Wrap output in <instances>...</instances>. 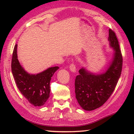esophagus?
Instances as JSON below:
<instances>
[{"label": "esophagus", "mask_w": 134, "mask_h": 134, "mask_svg": "<svg viewBox=\"0 0 134 134\" xmlns=\"http://www.w3.org/2000/svg\"><path fill=\"white\" fill-rule=\"evenodd\" d=\"M69 69H70V71H71V72H76V65H75L74 63L71 64L70 66H69Z\"/></svg>", "instance_id": "1"}]
</instances>
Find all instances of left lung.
Wrapping results in <instances>:
<instances>
[{"label":"left lung","instance_id":"1","mask_svg":"<svg viewBox=\"0 0 134 134\" xmlns=\"http://www.w3.org/2000/svg\"><path fill=\"white\" fill-rule=\"evenodd\" d=\"M109 34L110 46L115 52L107 70L101 74H94L82 68L75 80L76 98L80 107L85 110L98 109L107 101L121 74L122 57L118 39L111 29Z\"/></svg>","mask_w":134,"mask_h":134}]
</instances>
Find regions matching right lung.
Returning <instances> with one entry per match:
<instances>
[{
	"label": "right lung",
	"mask_w": 134,
	"mask_h": 134,
	"mask_svg": "<svg viewBox=\"0 0 134 134\" xmlns=\"http://www.w3.org/2000/svg\"><path fill=\"white\" fill-rule=\"evenodd\" d=\"M58 69V66L51 67L38 74H29L20 65L17 44L14 46L12 61L13 76L20 92L34 106H42L46 102L51 92V77Z\"/></svg>",
	"instance_id": "right-lung-1"
}]
</instances>
